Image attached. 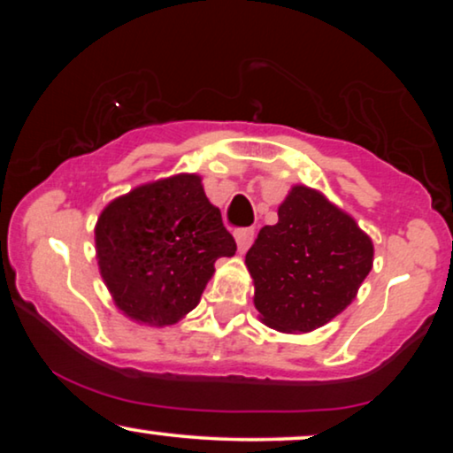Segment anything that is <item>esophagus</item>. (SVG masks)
Here are the masks:
<instances>
[{
	"instance_id": "34e87169",
	"label": "esophagus",
	"mask_w": 453,
	"mask_h": 453,
	"mask_svg": "<svg viewBox=\"0 0 453 453\" xmlns=\"http://www.w3.org/2000/svg\"><path fill=\"white\" fill-rule=\"evenodd\" d=\"M234 241H237L241 253L247 251L253 241V228H237V231H234Z\"/></svg>"
}]
</instances>
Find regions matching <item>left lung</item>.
Masks as SVG:
<instances>
[{
    "mask_svg": "<svg viewBox=\"0 0 453 453\" xmlns=\"http://www.w3.org/2000/svg\"><path fill=\"white\" fill-rule=\"evenodd\" d=\"M259 319L311 332L342 313L373 268V241L318 189L295 185L245 256Z\"/></svg>",
    "mask_w": 453,
    "mask_h": 453,
    "instance_id": "8db88e82",
    "label": "left lung"
}]
</instances>
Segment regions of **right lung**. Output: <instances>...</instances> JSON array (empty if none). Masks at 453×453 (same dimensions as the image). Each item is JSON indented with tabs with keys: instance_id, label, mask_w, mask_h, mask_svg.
Returning <instances> with one entry per match:
<instances>
[{
	"instance_id": "right-lung-1",
	"label": "right lung",
	"mask_w": 453,
	"mask_h": 453,
	"mask_svg": "<svg viewBox=\"0 0 453 453\" xmlns=\"http://www.w3.org/2000/svg\"><path fill=\"white\" fill-rule=\"evenodd\" d=\"M98 270L115 305L146 326L185 318L214 274L237 251L208 202L200 175L181 173L119 196L95 226Z\"/></svg>"
}]
</instances>
